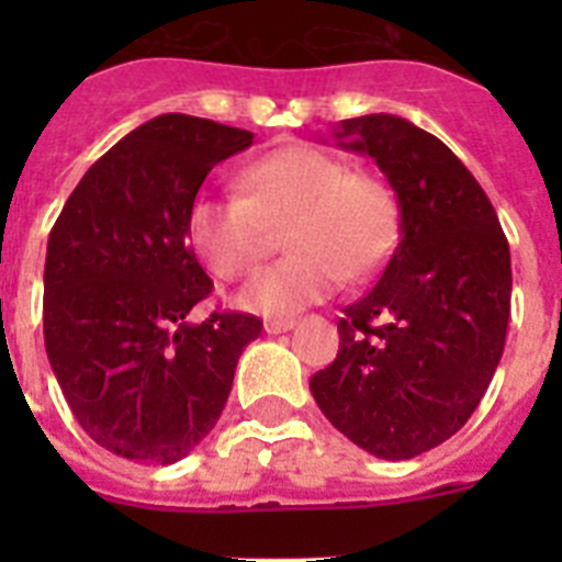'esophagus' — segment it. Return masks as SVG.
<instances>
[{
    "mask_svg": "<svg viewBox=\"0 0 562 562\" xmlns=\"http://www.w3.org/2000/svg\"><path fill=\"white\" fill-rule=\"evenodd\" d=\"M295 326L292 317H272V321H265L267 335H281V331H290Z\"/></svg>",
    "mask_w": 562,
    "mask_h": 562,
    "instance_id": "obj_1",
    "label": "esophagus"
}]
</instances>
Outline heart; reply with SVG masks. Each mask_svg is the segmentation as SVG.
<instances>
[{
    "instance_id": "1",
    "label": "heart",
    "mask_w": 562,
    "mask_h": 562,
    "mask_svg": "<svg viewBox=\"0 0 562 562\" xmlns=\"http://www.w3.org/2000/svg\"><path fill=\"white\" fill-rule=\"evenodd\" d=\"M238 196L202 193L186 216L193 256L236 281L256 270L270 231L284 227L290 256L258 272L236 295L252 315L286 317L324 301L337 281L357 284L391 256L400 205L376 173L349 171L331 154L284 146L238 168Z\"/></svg>"
}]
</instances>
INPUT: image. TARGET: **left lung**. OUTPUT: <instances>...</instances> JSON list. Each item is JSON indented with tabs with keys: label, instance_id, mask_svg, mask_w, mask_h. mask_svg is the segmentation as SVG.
I'll return each instance as SVG.
<instances>
[{
	"label": "left lung",
	"instance_id": "left-lung-1",
	"mask_svg": "<svg viewBox=\"0 0 562 562\" xmlns=\"http://www.w3.org/2000/svg\"><path fill=\"white\" fill-rule=\"evenodd\" d=\"M369 154L400 205V245L357 304L340 349L310 380L326 419L376 459H414L479 408L504 355L513 265L484 188L439 137L396 114L335 128Z\"/></svg>",
	"mask_w": 562,
	"mask_h": 562
}]
</instances>
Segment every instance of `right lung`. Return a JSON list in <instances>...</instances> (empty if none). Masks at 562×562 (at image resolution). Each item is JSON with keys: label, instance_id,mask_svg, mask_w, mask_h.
Instances as JSON below:
<instances>
[{"label": "right lung", "instance_id": "1", "mask_svg": "<svg viewBox=\"0 0 562 562\" xmlns=\"http://www.w3.org/2000/svg\"><path fill=\"white\" fill-rule=\"evenodd\" d=\"M252 132L160 114L114 143L69 193L44 261V346L78 425L109 453L173 464L213 430L261 321L213 312L186 216Z\"/></svg>", "mask_w": 562, "mask_h": 562}]
</instances>
